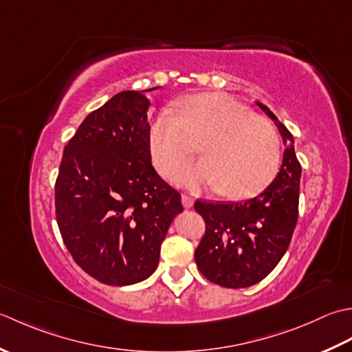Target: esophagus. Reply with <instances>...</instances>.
Instances as JSON below:
<instances>
[{"label":"esophagus","mask_w":352,"mask_h":352,"mask_svg":"<svg viewBox=\"0 0 352 352\" xmlns=\"http://www.w3.org/2000/svg\"><path fill=\"white\" fill-rule=\"evenodd\" d=\"M182 205L185 208H191L192 205H195V199H192L191 196L188 195H182Z\"/></svg>","instance_id":"esophagus-1"}]
</instances>
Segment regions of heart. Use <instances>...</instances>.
Segmentation results:
<instances>
[{"instance_id":"b5f03b06","label":"heart","mask_w":352,"mask_h":352,"mask_svg":"<svg viewBox=\"0 0 352 352\" xmlns=\"http://www.w3.org/2000/svg\"><path fill=\"white\" fill-rule=\"evenodd\" d=\"M148 142L164 177L173 176L199 144L204 160L184 166L176 182L186 188L217 185L226 197L258 195L279 164L275 127L225 94H200L184 102L176 113H161Z\"/></svg>"}]
</instances>
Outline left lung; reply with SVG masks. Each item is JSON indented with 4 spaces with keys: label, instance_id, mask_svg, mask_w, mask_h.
<instances>
[{
    "label": "left lung",
    "instance_id": "8db88e82",
    "mask_svg": "<svg viewBox=\"0 0 352 352\" xmlns=\"http://www.w3.org/2000/svg\"><path fill=\"white\" fill-rule=\"evenodd\" d=\"M256 106L275 121L285 152L276 177L261 195L245 202H197L206 231L195 258L206 279L228 289L250 287L266 278L289 249L298 221L300 164L295 141L266 104Z\"/></svg>",
    "mask_w": 352,
    "mask_h": 352
}]
</instances>
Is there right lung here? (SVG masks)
<instances>
[{
  "instance_id": "1",
  "label": "right lung",
  "mask_w": 352,
  "mask_h": 352,
  "mask_svg": "<svg viewBox=\"0 0 352 352\" xmlns=\"http://www.w3.org/2000/svg\"><path fill=\"white\" fill-rule=\"evenodd\" d=\"M146 91H123L91 112L63 150L56 219L71 256L107 285L153 274L161 243L184 211L181 195L156 173Z\"/></svg>"
}]
</instances>
